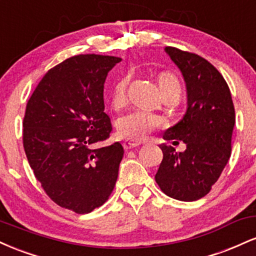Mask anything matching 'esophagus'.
Wrapping results in <instances>:
<instances>
[{
  "instance_id": "esophagus-1",
  "label": "esophagus",
  "mask_w": 256,
  "mask_h": 256,
  "mask_svg": "<svg viewBox=\"0 0 256 256\" xmlns=\"http://www.w3.org/2000/svg\"><path fill=\"white\" fill-rule=\"evenodd\" d=\"M140 142H134V140H125V142L122 143L125 150H131V149L140 146Z\"/></svg>"
}]
</instances>
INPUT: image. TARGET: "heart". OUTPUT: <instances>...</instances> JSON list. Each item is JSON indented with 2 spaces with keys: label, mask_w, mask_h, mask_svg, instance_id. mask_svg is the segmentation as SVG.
I'll return each mask as SVG.
<instances>
[{
  "label": "heart",
  "mask_w": 256,
  "mask_h": 256,
  "mask_svg": "<svg viewBox=\"0 0 256 256\" xmlns=\"http://www.w3.org/2000/svg\"><path fill=\"white\" fill-rule=\"evenodd\" d=\"M128 84L130 76H124L114 85L110 96V104L114 110H119L128 104ZM158 84L166 98L177 96L180 98L182 85L177 76L172 73H162L158 77ZM165 122L161 118L146 112H132L118 120V131L126 140H143L149 134L164 128Z\"/></svg>",
  "instance_id": "heart-1"
}]
</instances>
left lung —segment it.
I'll return each mask as SVG.
<instances>
[{
	"label": "left lung",
	"mask_w": 256,
	"mask_h": 256,
	"mask_svg": "<svg viewBox=\"0 0 256 256\" xmlns=\"http://www.w3.org/2000/svg\"><path fill=\"white\" fill-rule=\"evenodd\" d=\"M165 50L184 76L188 110L164 138L173 144L183 140L186 149L177 152L171 146H160L164 158L155 182L170 198L196 201L210 192L230 158L234 102L224 77L206 58L174 46Z\"/></svg>",
	"instance_id": "1"
}]
</instances>
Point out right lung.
<instances>
[{
  "label": "right lung",
  "mask_w": 256,
  "mask_h": 256,
  "mask_svg": "<svg viewBox=\"0 0 256 256\" xmlns=\"http://www.w3.org/2000/svg\"><path fill=\"white\" fill-rule=\"evenodd\" d=\"M120 58L80 54L44 74L25 110L22 144L37 180L55 204L90 213L110 198L124 148L94 149L112 131L104 85Z\"/></svg>",
  "instance_id": "right-lung-1"
}]
</instances>
